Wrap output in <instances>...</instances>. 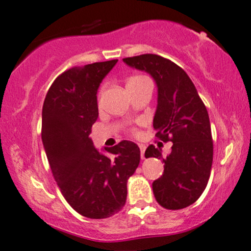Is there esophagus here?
I'll return each instance as SVG.
<instances>
[{"label":"esophagus","mask_w":251,"mask_h":251,"mask_svg":"<svg viewBox=\"0 0 251 251\" xmlns=\"http://www.w3.org/2000/svg\"><path fill=\"white\" fill-rule=\"evenodd\" d=\"M139 149H140V157H142V159H144V158H145V155H144V153H145V146L139 145Z\"/></svg>","instance_id":"1"}]
</instances>
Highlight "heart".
Segmentation results:
<instances>
[{
  "instance_id": "obj_1",
  "label": "heart",
  "mask_w": 251,
  "mask_h": 251,
  "mask_svg": "<svg viewBox=\"0 0 251 251\" xmlns=\"http://www.w3.org/2000/svg\"><path fill=\"white\" fill-rule=\"evenodd\" d=\"M139 79H143V77H140V76H133V77H131V79H129L128 81H133V80H139Z\"/></svg>"
}]
</instances>
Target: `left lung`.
Masks as SVG:
<instances>
[{"label": "left lung", "instance_id": "1", "mask_svg": "<svg viewBox=\"0 0 251 251\" xmlns=\"http://www.w3.org/2000/svg\"><path fill=\"white\" fill-rule=\"evenodd\" d=\"M123 61L153 77L158 88L155 135L164 143H174L165 159L153 145L145 151L146 158H159L164 163L162 177L152 183L155 200L169 210L186 208L203 194L211 171L214 144L205 105L188 74L175 62L155 54Z\"/></svg>", "mask_w": 251, "mask_h": 251}]
</instances>
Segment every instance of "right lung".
<instances>
[{
	"label": "right lung",
	"instance_id": "right-lung-1",
	"mask_svg": "<svg viewBox=\"0 0 251 251\" xmlns=\"http://www.w3.org/2000/svg\"><path fill=\"white\" fill-rule=\"evenodd\" d=\"M118 60L63 72L51 83L42 107V143L51 174L68 204L85 217L107 218L126 203L127 179L140 162L137 144L123 140L105 151L89 138L99 116L97 93Z\"/></svg>",
	"mask_w": 251,
	"mask_h": 251
}]
</instances>
